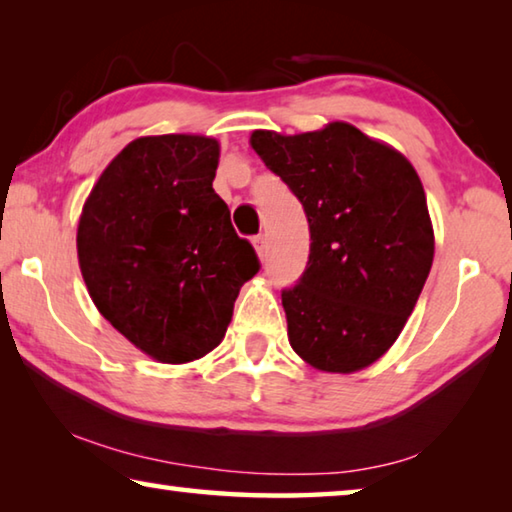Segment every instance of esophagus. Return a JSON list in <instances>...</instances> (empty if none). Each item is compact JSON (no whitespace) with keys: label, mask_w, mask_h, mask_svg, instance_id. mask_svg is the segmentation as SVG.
<instances>
[{"label":"esophagus","mask_w":512,"mask_h":512,"mask_svg":"<svg viewBox=\"0 0 512 512\" xmlns=\"http://www.w3.org/2000/svg\"><path fill=\"white\" fill-rule=\"evenodd\" d=\"M253 244H255V250H257L259 259H264L266 253H268V239H266V235H257V237L253 239Z\"/></svg>","instance_id":"esophagus-1"}]
</instances>
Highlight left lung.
<instances>
[{"label":"left lung","mask_w":512,"mask_h":512,"mask_svg":"<svg viewBox=\"0 0 512 512\" xmlns=\"http://www.w3.org/2000/svg\"><path fill=\"white\" fill-rule=\"evenodd\" d=\"M250 144L305 207L309 262L282 289L289 343L325 372L361 370L400 336L433 262L418 173L345 121L323 131H255Z\"/></svg>","instance_id":"8db88e82"}]
</instances>
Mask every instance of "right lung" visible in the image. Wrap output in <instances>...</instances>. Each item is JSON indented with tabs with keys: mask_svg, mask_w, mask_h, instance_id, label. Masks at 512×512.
<instances>
[{
	"mask_svg": "<svg viewBox=\"0 0 512 512\" xmlns=\"http://www.w3.org/2000/svg\"><path fill=\"white\" fill-rule=\"evenodd\" d=\"M219 142L203 135L140 137L92 187L79 221V264L90 298L135 348L162 363L205 357L259 271L248 239L212 189Z\"/></svg>",
	"mask_w": 512,
	"mask_h": 512,
	"instance_id": "1",
	"label": "right lung"
}]
</instances>
